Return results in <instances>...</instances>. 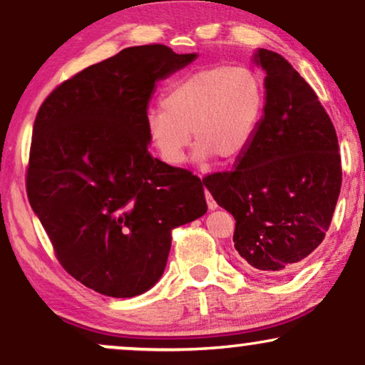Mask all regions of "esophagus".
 <instances>
[{
    "mask_svg": "<svg viewBox=\"0 0 365 365\" xmlns=\"http://www.w3.org/2000/svg\"><path fill=\"white\" fill-rule=\"evenodd\" d=\"M205 197H206V203H208V210H217L218 208L217 201H215L213 197H211V195H210L208 191H205Z\"/></svg>",
    "mask_w": 365,
    "mask_h": 365,
    "instance_id": "34e87169",
    "label": "esophagus"
}]
</instances>
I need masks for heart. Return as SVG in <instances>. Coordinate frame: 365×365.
I'll return each mask as SVG.
<instances>
[{
  "mask_svg": "<svg viewBox=\"0 0 365 365\" xmlns=\"http://www.w3.org/2000/svg\"><path fill=\"white\" fill-rule=\"evenodd\" d=\"M265 111V86L247 66L215 64L175 79L162 94V106L145 113V133L165 165L182 164L196 142V160L217 155L235 162L249 150Z\"/></svg>",
  "mask_w": 365,
  "mask_h": 365,
  "instance_id": "1",
  "label": "heart"
}]
</instances>
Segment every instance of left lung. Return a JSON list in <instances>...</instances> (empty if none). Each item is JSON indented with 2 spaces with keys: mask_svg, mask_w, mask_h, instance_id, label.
<instances>
[{
  "mask_svg": "<svg viewBox=\"0 0 365 365\" xmlns=\"http://www.w3.org/2000/svg\"><path fill=\"white\" fill-rule=\"evenodd\" d=\"M265 73L259 132L232 170L203 179L233 215V242L252 271L277 277L322 244L341 186L339 140L312 86L281 53L257 48Z\"/></svg>",
  "mask_w": 365,
  "mask_h": 365,
  "instance_id": "obj_1",
  "label": "left lung"
}]
</instances>
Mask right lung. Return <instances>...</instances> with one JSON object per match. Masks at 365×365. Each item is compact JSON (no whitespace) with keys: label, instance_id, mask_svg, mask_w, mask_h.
Listing matches in <instances>:
<instances>
[{"label":"right lung","instance_id":"add662e5","mask_svg":"<svg viewBox=\"0 0 365 365\" xmlns=\"http://www.w3.org/2000/svg\"><path fill=\"white\" fill-rule=\"evenodd\" d=\"M197 53L138 45L53 89L34 123L26 192L62 267L133 298L164 274L170 230L206 213L203 182L148 152L145 113L162 81Z\"/></svg>","mask_w":365,"mask_h":365}]
</instances>
